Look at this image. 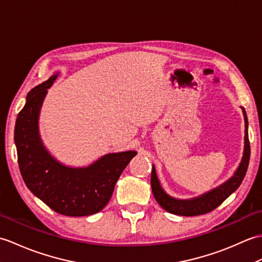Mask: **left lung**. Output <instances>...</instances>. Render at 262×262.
<instances>
[{
  "mask_svg": "<svg viewBox=\"0 0 262 262\" xmlns=\"http://www.w3.org/2000/svg\"><path fill=\"white\" fill-rule=\"evenodd\" d=\"M242 108L243 116H245V149H243V156L239 167L236 168L235 172L230 179L226 180L222 185L207 191L205 194H202L194 199L188 200H179L168 195L164 188L161 187L158 177H157L156 168L152 166L151 170V189L158 204L171 214L182 215V216H195V215H202L215 210L219 205L228 199V197L235 191L241 185L243 178L246 176V172L249 166L250 160V143L248 137V118L246 110Z\"/></svg>",
  "mask_w": 262,
  "mask_h": 262,
  "instance_id": "obj_1",
  "label": "left lung"
}]
</instances>
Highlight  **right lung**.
<instances>
[{
  "label": "right lung",
  "mask_w": 262,
  "mask_h": 262,
  "mask_svg": "<svg viewBox=\"0 0 262 262\" xmlns=\"http://www.w3.org/2000/svg\"><path fill=\"white\" fill-rule=\"evenodd\" d=\"M58 75L28 93L14 127L17 162L27 187L51 210L67 216H86L105 207L137 151L106 154L87 167H69L58 161L39 133L40 110Z\"/></svg>",
  "instance_id": "right-lung-1"
}]
</instances>
